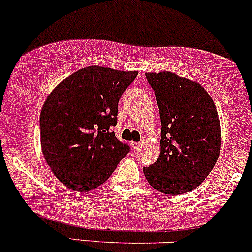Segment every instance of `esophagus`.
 I'll return each instance as SVG.
<instances>
[{
  "instance_id": "esophagus-1",
  "label": "esophagus",
  "mask_w": 252,
  "mask_h": 252,
  "mask_svg": "<svg viewBox=\"0 0 252 252\" xmlns=\"http://www.w3.org/2000/svg\"><path fill=\"white\" fill-rule=\"evenodd\" d=\"M142 144H143V141H141V142H132L131 147H132V149H134V150H137V149H139V148H141Z\"/></svg>"
}]
</instances>
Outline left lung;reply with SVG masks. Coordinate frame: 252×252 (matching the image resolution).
<instances>
[{
  "label": "left lung",
  "instance_id": "1",
  "mask_svg": "<svg viewBox=\"0 0 252 252\" xmlns=\"http://www.w3.org/2000/svg\"><path fill=\"white\" fill-rule=\"evenodd\" d=\"M159 108L160 154L143 168L154 189L166 195L191 191L210 174L220 151L215 103L197 82L174 72H147Z\"/></svg>",
  "mask_w": 252,
  "mask_h": 252
}]
</instances>
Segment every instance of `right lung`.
Wrapping results in <instances>:
<instances>
[{"mask_svg": "<svg viewBox=\"0 0 252 252\" xmlns=\"http://www.w3.org/2000/svg\"><path fill=\"white\" fill-rule=\"evenodd\" d=\"M137 74L87 66L47 97L39 115L42 151L66 188L86 192L99 187L130 151L111 129L121 96Z\"/></svg>", "mask_w": 252, "mask_h": 252, "instance_id": "add662e5", "label": "right lung"}]
</instances>
